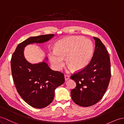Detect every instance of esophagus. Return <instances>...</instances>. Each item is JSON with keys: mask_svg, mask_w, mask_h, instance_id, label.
<instances>
[{"mask_svg": "<svg viewBox=\"0 0 124 124\" xmlns=\"http://www.w3.org/2000/svg\"><path fill=\"white\" fill-rule=\"evenodd\" d=\"M64 78H65V80L66 81V80H68V79H69L70 77H69V76L68 75L65 74V75H64Z\"/></svg>", "mask_w": 124, "mask_h": 124, "instance_id": "34e87169", "label": "esophagus"}]
</instances>
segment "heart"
Returning <instances> with one entry per match:
<instances>
[{"label":"heart","mask_w":124,"mask_h":124,"mask_svg":"<svg viewBox=\"0 0 124 124\" xmlns=\"http://www.w3.org/2000/svg\"><path fill=\"white\" fill-rule=\"evenodd\" d=\"M94 52V46L90 40L80 36L64 38L57 42L54 51L49 53L51 63L56 70H60L64 64V58L69 69L79 71L89 64Z\"/></svg>","instance_id":"1"}]
</instances>
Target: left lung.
<instances>
[{
    "label": "left lung",
    "mask_w": 124,
    "mask_h": 124,
    "mask_svg": "<svg viewBox=\"0 0 124 124\" xmlns=\"http://www.w3.org/2000/svg\"><path fill=\"white\" fill-rule=\"evenodd\" d=\"M94 39L95 51L91 62L86 68L71 76L77 84L71 92L72 100L83 107L92 106L101 99L110 79L108 53L100 39Z\"/></svg>",
    "instance_id": "8db88e82"
}]
</instances>
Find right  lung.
<instances>
[{
    "instance_id": "obj_1",
    "label": "right lung",
    "mask_w": 124,
    "mask_h": 124,
    "mask_svg": "<svg viewBox=\"0 0 124 124\" xmlns=\"http://www.w3.org/2000/svg\"><path fill=\"white\" fill-rule=\"evenodd\" d=\"M54 35L30 37L18 44L11 57L12 76L18 93L28 104L37 108L52 102L55 88L65 81L64 76L51 69L44 61L33 64L28 62L24 56V48L28 44L46 42Z\"/></svg>"
}]
</instances>
